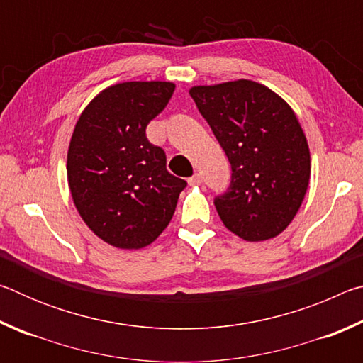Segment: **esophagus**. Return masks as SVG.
<instances>
[{
  "mask_svg": "<svg viewBox=\"0 0 363 363\" xmlns=\"http://www.w3.org/2000/svg\"><path fill=\"white\" fill-rule=\"evenodd\" d=\"M189 186H199L201 184V176L200 174H194L192 177H189Z\"/></svg>",
  "mask_w": 363,
  "mask_h": 363,
  "instance_id": "obj_1",
  "label": "esophagus"
}]
</instances>
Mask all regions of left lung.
<instances>
[{
	"label": "left lung",
	"instance_id": "left-lung-1",
	"mask_svg": "<svg viewBox=\"0 0 363 363\" xmlns=\"http://www.w3.org/2000/svg\"><path fill=\"white\" fill-rule=\"evenodd\" d=\"M189 93L232 167L229 189L214 199L220 220L247 242L277 237L296 216L311 179L309 145L293 108L251 79Z\"/></svg>",
	"mask_w": 363,
	"mask_h": 363
}]
</instances>
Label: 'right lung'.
I'll return each instance as SVG.
<instances>
[{
  "label": "right lung",
  "mask_w": 363,
  "mask_h": 363,
  "mask_svg": "<svg viewBox=\"0 0 363 363\" xmlns=\"http://www.w3.org/2000/svg\"><path fill=\"white\" fill-rule=\"evenodd\" d=\"M169 82H126L101 91L79 115L67 153L70 194L84 224L121 250L167 229L187 182L168 173L145 128L174 93Z\"/></svg>",
  "instance_id": "obj_1"
}]
</instances>
